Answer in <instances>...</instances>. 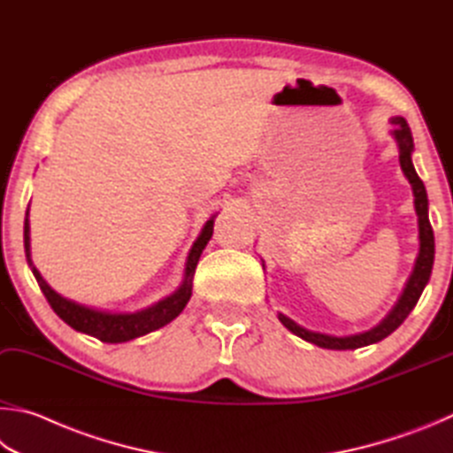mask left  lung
<instances>
[{"instance_id":"1","label":"left lung","mask_w":453,"mask_h":453,"mask_svg":"<svg viewBox=\"0 0 453 453\" xmlns=\"http://www.w3.org/2000/svg\"><path fill=\"white\" fill-rule=\"evenodd\" d=\"M392 125H394L392 134L400 149V166L403 174H406V179L410 180L411 190H414V204H416L418 226H419V252H418L414 271H411L410 279L406 282V288H403L398 303L394 304V308L388 312V316L382 322L376 324V326L368 332H360V334H352V336H340V338L328 336V334H320V332H312L298 326V324L295 320H290L288 316L279 314V320L292 332V334H296L303 340H306V342H312L320 348H328V350H356V348L376 344L386 336H390L392 332L408 319V314L414 311V306L418 304V300L422 296V292L432 274L435 244H434V231L430 225V217H427L426 187L422 179L418 177L414 165H411L414 139H411L410 125L403 117H392Z\"/></svg>"}]
</instances>
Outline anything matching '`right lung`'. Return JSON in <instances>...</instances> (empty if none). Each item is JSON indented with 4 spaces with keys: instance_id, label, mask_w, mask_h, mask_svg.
<instances>
[{
    "instance_id": "obj_1",
    "label": "right lung",
    "mask_w": 453,
    "mask_h": 453,
    "mask_svg": "<svg viewBox=\"0 0 453 453\" xmlns=\"http://www.w3.org/2000/svg\"><path fill=\"white\" fill-rule=\"evenodd\" d=\"M27 214H29V209H27ZM212 225H214V217L206 220L201 234H198L193 249H190L188 258H187V268H185V279H182L180 287L174 290L173 295L165 296L163 300H158V303L142 308V311H137V312L95 311V308L77 304L73 300H67L61 295H58V292H55L50 284L43 280V276L39 274V271L34 266V260H31L27 219H26V225H23V244H26L27 265L35 276L39 288H42V292L45 295L47 303H50V306L53 308V312L77 332L89 334L93 338L101 340V342L119 344V342H129L133 338L145 336L149 332L163 328L165 324H169L182 312V308L187 306L190 295H193L195 268H196L198 258L203 255L206 242L211 241Z\"/></svg>"
}]
</instances>
